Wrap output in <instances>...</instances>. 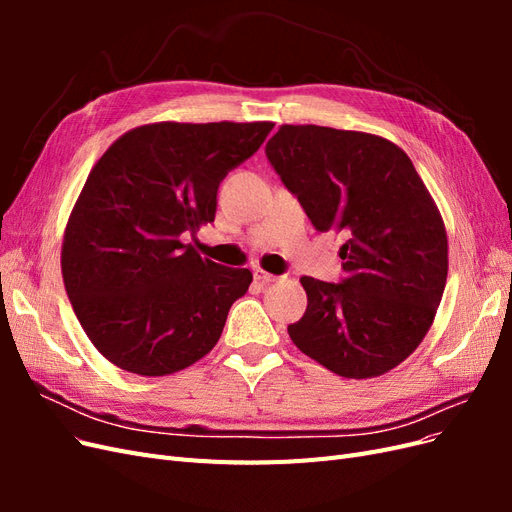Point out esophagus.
<instances>
[{
  "label": "esophagus",
  "mask_w": 512,
  "mask_h": 512,
  "mask_svg": "<svg viewBox=\"0 0 512 512\" xmlns=\"http://www.w3.org/2000/svg\"><path fill=\"white\" fill-rule=\"evenodd\" d=\"M254 280L262 282V284H271L280 280V275H273L269 271H262V269H254Z\"/></svg>",
  "instance_id": "obj_1"
}]
</instances>
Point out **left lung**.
<instances>
[{
  "label": "left lung",
  "instance_id": "left-lung-1",
  "mask_svg": "<svg viewBox=\"0 0 512 512\" xmlns=\"http://www.w3.org/2000/svg\"><path fill=\"white\" fill-rule=\"evenodd\" d=\"M267 158L320 232H342V284L301 277L307 309L288 335L333 374L391 371L423 342L448 273L436 200L406 151L382 136L284 123Z\"/></svg>",
  "mask_w": 512,
  "mask_h": 512
}]
</instances>
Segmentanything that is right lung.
Segmentation results:
<instances>
[{"mask_svg":"<svg viewBox=\"0 0 512 512\" xmlns=\"http://www.w3.org/2000/svg\"><path fill=\"white\" fill-rule=\"evenodd\" d=\"M273 121L145 123L104 151L61 243L72 309L96 350L158 378L194 365L252 284L181 243L213 222L220 181L258 151Z\"/></svg>","mask_w":512,"mask_h":512,"instance_id":"1","label":"right lung"}]
</instances>
